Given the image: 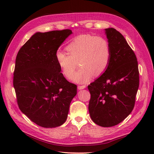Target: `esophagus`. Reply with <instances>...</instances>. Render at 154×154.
Returning <instances> with one entry per match:
<instances>
[{
  "mask_svg": "<svg viewBox=\"0 0 154 154\" xmlns=\"http://www.w3.org/2000/svg\"><path fill=\"white\" fill-rule=\"evenodd\" d=\"M85 88H86L85 85H79L77 87V89L79 90H82V89H85Z\"/></svg>",
  "mask_w": 154,
  "mask_h": 154,
  "instance_id": "obj_1",
  "label": "esophagus"
}]
</instances>
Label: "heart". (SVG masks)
Masks as SVG:
<instances>
[{
	"label": "heart",
	"instance_id": "1",
	"mask_svg": "<svg viewBox=\"0 0 154 154\" xmlns=\"http://www.w3.org/2000/svg\"><path fill=\"white\" fill-rule=\"evenodd\" d=\"M66 50L69 54L58 50L55 53V60L63 74L66 77L71 76L70 79L75 83H86L94 75L100 76L110 63L109 42L102 36L78 35L67 45ZM77 61L81 68L74 74Z\"/></svg>",
	"mask_w": 154,
	"mask_h": 154
}]
</instances>
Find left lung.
Wrapping results in <instances>:
<instances>
[{
  "mask_svg": "<svg viewBox=\"0 0 154 154\" xmlns=\"http://www.w3.org/2000/svg\"><path fill=\"white\" fill-rule=\"evenodd\" d=\"M111 57L104 73L88 86L90 116L102 127L120 123L131 113L139 87L138 61L125 38L112 28L104 29Z\"/></svg>",
  "mask_w": 154,
  "mask_h": 154,
  "instance_id": "8db88e82",
  "label": "left lung"
}]
</instances>
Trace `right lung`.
Here are the masks:
<instances>
[{
    "mask_svg": "<svg viewBox=\"0 0 154 154\" xmlns=\"http://www.w3.org/2000/svg\"><path fill=\"white\" fill-rule=\"evenodd\" d=\"M71 30L36 32L20 49L13 85L22 112L44 128L62 125L77 94V85L67 81L58 66L55 53Z\"/></svg>",
    "mask_w": 154,
    "mask_h": 154,
    "instance_id": "obj_1",
    "label": "right lung"
}]
</instances>
